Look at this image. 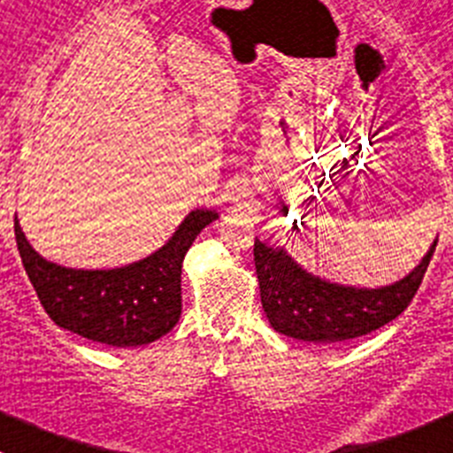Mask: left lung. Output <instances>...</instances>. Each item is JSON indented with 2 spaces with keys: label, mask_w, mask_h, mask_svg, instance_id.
I'll return each instance as SVG.
<instances>
[{
  "label": "left lung",
  "mask_w": 453,
  "mask_h": 453,
  "mask_svg": "<svg viewBox=\"0 0 453 453\" xmlns=\"http://www.w3.org/2000/svg\"><path fill=\"white\" fill-rule=\"evenodd\" d=\"M435 243L411 275L381 288L329 284L297 266L284 248L255 239V268L268 323L284 336L309 343H341L395 320L425 280Z\"/></svg>",
  "instance_id": "obj_1"
}]
</instances>
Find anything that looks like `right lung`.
Segmentation results:
<instances>
[{"label":"right lung","instance_id":"right-lung-1","mask_svg":"<svg viewBox=\"0 0 453 453\" xmlns=\"http://www.w3.org/2000/svg\"><path fill=\"white\" fill-rule=\"evenodd\" d=\"M217 211L194 210L160 250L112 271H74L47 262L15 219V242L40 304L58 327L112 345L137 348L173 329L182 311V259Z\"/></svg>","mask_w":453,"mask_h":453}]
</instances>
